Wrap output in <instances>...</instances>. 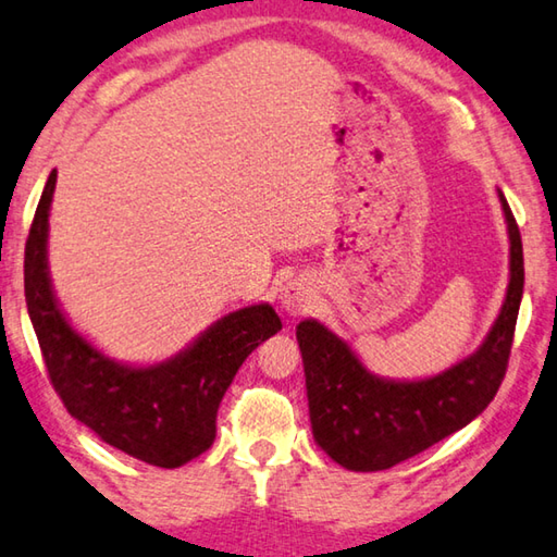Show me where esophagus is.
<instances>
[{"mask_svg": "<svg viewBox=\"0 0 557 557\" xmlns=\"http://www.w3.org/2000/svg\"><path fill=\"white\" fill-rule=\"evenodd\" d=\"M313 298L315 290L306 278H288L284 288H281V308H284L288 315L308 313V308L313 306Z\"/></svg>", "mask_w": 557, "mask_h": 557, "instance_id": "esophagus-1", "label": "esophagus"}]
</instances>
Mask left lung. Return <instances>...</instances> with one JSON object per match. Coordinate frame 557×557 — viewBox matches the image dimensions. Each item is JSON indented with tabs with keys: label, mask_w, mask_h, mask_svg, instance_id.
Returning <instances> with one entry per match:
<instances>
[{
	"label": "left lung",
	"mask_w": 557,
	"mask_h": 557,
	"mask_svg": "<svg viewBox=\"0 0 557 557\" xmlns=\"http://www.w3.org/2000/svg\"><path fill=\"white\" fill-rule=\"evenodd\" d=\"M499 200L511 244L509 288L480 349L450 369L418 382L376 376L323 323H298L313 437L337 465L388 470L472 423L499 392L523 296L521 232L502 190Z\"/></svg>",
	"instance_id": "1"
}]
</instances>
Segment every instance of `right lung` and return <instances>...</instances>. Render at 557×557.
<instances>
[{"label": "right lung", "mask_w": 557, "mask_h": 557, "mask_svg": "<svg viewBox=\"0 0 557 557\" xmlns=\"http://www.w3.org/2000/svg\"><path fill=\"white\" fill-rule=\"evenodd\" d=\"M58 173L51 171L28 230L24 294L55 394L67 413L136 460L181 467L214 441V421L234 374L263 339L281 330L269 304L220 318L190 347L149 367L114 362L67 323L48 273V214Z\"/></svg>", "instance_id": "obj_1"}]
</instances>
